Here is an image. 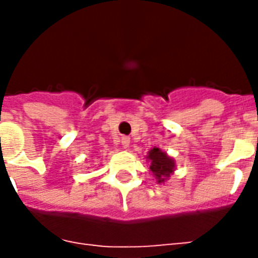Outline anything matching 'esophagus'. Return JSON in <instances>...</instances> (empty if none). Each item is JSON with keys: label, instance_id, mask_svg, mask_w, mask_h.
<instances>
[{"label": "esophagus", "instance_id": "1", "mask_svg": "<svg viewBox=\"0 0 258 258\" xmlns=\"http://www.w3.org/2000/svg\"><path fill=\"white\" fill-rule=\"evenodd\" d=\"M121 145L124 146V148H128V145H130V137H125V135H124V137H121Z\"/></svg>", "mask_w": 258, "mask_h": 258}]
</instances>
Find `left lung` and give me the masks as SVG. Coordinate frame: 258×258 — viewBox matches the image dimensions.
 Returning <instances> with one entry per match:
<instances>
[{
  "mask_svg": "<svg viewBox=\"0 0 258 258\" xmlns=\"http://www.w3.org/2000/svg\"><path fill=\"white\" fill-rule=\"evenodd\" d=\"M146 159L149 162L152 175L156 178L157 184H163L164 181H167L175 170V162L173 157L168 156L166 152H163L159 148L151 149Z\"/></svg>",
  "mask_w": 258,
  "mask_h": 258,
  "instance_id": "1",
  "label": "left lung"
}]
</instances>
